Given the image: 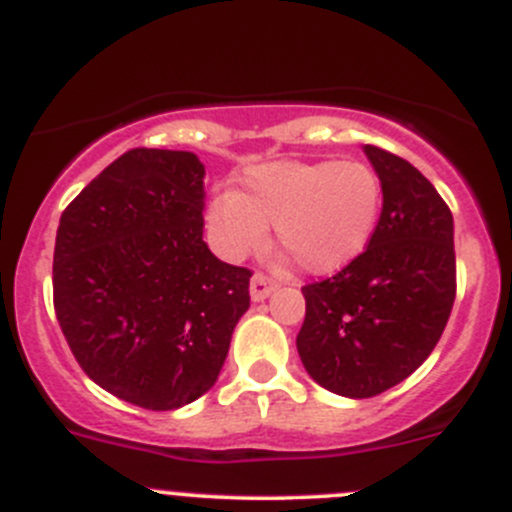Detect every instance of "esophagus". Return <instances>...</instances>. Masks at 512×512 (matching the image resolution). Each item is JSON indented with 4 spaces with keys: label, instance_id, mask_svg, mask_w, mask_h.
Instances as JSON below:
<instances>
[{
    "label": "esophagus",
    "instance_id": "esophagus-1",
    "mask_svg": "<svg viewBox=\"0 0 512 512\" xmlns=\"http://www.w3.org/2000/svg\"><path fill=\"white\" fill-rule=\"evenodd\" d=\"M275 282L270 280V277H265V275H255L250 280V297H252V302H265L267 297H270L272 292H275Z\"/></svg>",
    "mask_w": 512,
    "mask_h": 512
}]
</instances>
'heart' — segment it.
<instances>
[{"mask_svg": "<svg viewBox=\"0 0 512 512\" xmlns=\"http://www.w3.org/2000/svg\"><path fill=\"white\" fill-rule=\"evenodd\" d=\"M384 190L361 160H272L242 173L240 190L223 193L205 213L210 245L225 260L260 250L267 225L277 245L307 275H334L369 247Z\"/></svg>", "mask_w": 512, "mask_h": 512, "instance_id": "b5f03b06", "label": "heart"}]
</instances>
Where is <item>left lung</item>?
<instances>
[{"instance_id": "8db88e82", "label": "left lung", "mask_w": 512, "mask_h": 512, "mask_svg": "<svg viewBox=\"0 0 512 512\" xmlns=\"http://www.w3.org/2000/svg\"><path fill=\"white\" fill-rule=\"evenodd\" d=\"M384 190L369 247L342 272L302 287L297 352L307 374L347 399L411 376L441 339L456 299L453 215L409 160L364 146Z\"/></svg>"}]
</instances>
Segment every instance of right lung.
<instances>
[{
    "label": "right lung",
    "mask_w": 512,
    "mask_h": 512,
    "mask_svg": "<svg viewBox=\"0 0 512 512\" xmlns=\"http://www.w3.org/2000/svg\"><path fill=\"white\" fill-rule=\"evenodd\" d=\"M205 165L190 151L133 148L61 213L54 309L91 381L173 411L210 391L250 307L245 267L203 240Z\"/></svg>",
    "instance_id": "1"
}]
</instances>
